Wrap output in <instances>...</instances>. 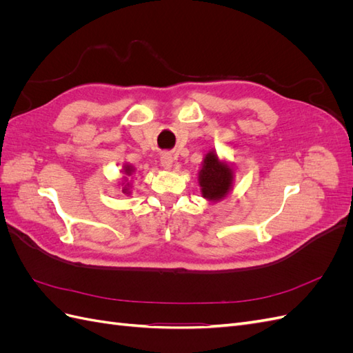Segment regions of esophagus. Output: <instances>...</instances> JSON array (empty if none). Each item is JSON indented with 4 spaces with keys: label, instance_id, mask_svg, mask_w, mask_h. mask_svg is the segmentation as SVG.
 Segmentation results:
<instances>
[{
    "label": "esophagus",
    "instance_id": "34e87169",
    "mask_svg": "<svg viewBox=\"0 0 353 353\" xmlns=\"http://www.w3.org/2000/svg\"><path fill=\"white\" fill-rule=\"evenodd\" d=\"M160 163H162V166H163L165 169H170V168H172V165H174V157H172V154H169V153L162 154V157H160Z\"/></svg>",
    "mask_w": 353,
    "mask_h": 353
}]
</instances>
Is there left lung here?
Listing matches in <instances>:
<instances>
[{"mask_svg": "<svg viewBox=\"0 0 353 353\" xmlns=\"http://www.w3.org/2000/svg\"><path fill=\"white\" fill-rule=\"evenodd\" d=\"M234 170L232 168L219 160L215 152H209L203 159L199 172V184L201 196L209 201H219L227 197L232 188Z\"/></svg>", "mask_w": 353, "mask_h": 353, "instance_id": "1", "label": "left lung"}]
</instances>
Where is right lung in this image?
Segmentation results:
<instances>
[{
  "label": "right lung",
  "mask_w": 353,
  "mask_h": 353,
  "mask_svg": "<svg viewBox=\"0 0 353 353\" xmlns=\"http://www.w3.org/2000/svg\"><path fill=\"white\" fill-rule=\"evenodd\" d=\"M123 172H125L128 176H131L132 172H134V168H132L131 165H125V166H123ZM125 179H128V178L125 176ZM122 191H123V193H126V194H130V184H126Z\"/></svg>",
  "instance_id": "obj_1"
}]
</instances>
